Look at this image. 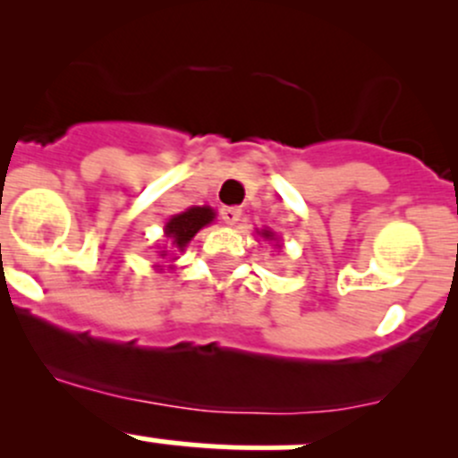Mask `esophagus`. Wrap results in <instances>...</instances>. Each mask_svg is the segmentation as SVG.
Returning a JSON list of instances; mask_svg holds the SVG:
<instances>
[{
    "label": "esophagus",
    "mask_w": 458,
    "mask_h": 458,
    "mask_svg": "<svg viewBox=\"0 0 458 458\" xmlns=\"http://www.w3.org/2000/svg\"><path fill=\"white\" fill-rule=\"evenodd\" d=\"M221 219H224L228 225L239 224V221H242V208H234V206L221 208Z\"/></svg>",
    "instance_id": "obj_1"
}]
</instances>
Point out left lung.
Listing matches in <instances>:
<instances>
[{"mask_svg":"<svg viewBox=\"0 0 458 458\" xmlns=\"http://www.w3.org/2000/svg\"><path fill=\"white\" fill-rule=\"evenodd\" d=\"M261 234H263V237H266V239H272V237H275V234H272V233H270V230H263V233H261Z\"/></svg>","mask_w":458,"mask_h":458,"instance_id":"8db88e82","label":"left lung"}]
</instances>
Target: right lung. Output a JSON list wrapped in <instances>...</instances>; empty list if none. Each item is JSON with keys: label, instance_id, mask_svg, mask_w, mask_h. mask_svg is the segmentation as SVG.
Wrapping results in <instances>:
<instances>
[{"label": "right lung", "instance_id": "right-lung-1", "mask_svg": "<svg viewBox=\"0 0 458 458\" xmlns=\"http://www.w3.org/2000/svg\"><path fill=\"white\" fill-rule=\"evenodd\" d=\"M212 219H215V212H212V208H208V206L191 208V210L182 212V215H174L173 219L165 224V237L173 242V248L183 250V248H186V243L191 242L197 233H199L203 225L210 224ZM165 252L168 250L161 252V257H165Z\"/></svg>", "mask_w": 458, "mask_h": 458}]
</instances>
